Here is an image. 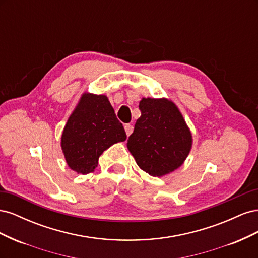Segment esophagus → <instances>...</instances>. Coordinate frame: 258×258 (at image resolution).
Here are the masks:
<instances>
[{
  "label": "esophagus",
  "instance_id": "1",
  "mask_svg": "<svg viewBox=\"0 0 258 258\" xmlns=\"http://www.w3.org/2000/svg\"><path fill=\"white\" fill-rule=\"evenodd\" d=\"M124 130H126V134L129 137L132 134V131H134V127H132L130 123H127V124H124Z\"/></svg>",
  "mask_w": 258,
  "mask_h": 258
}]
</instances>
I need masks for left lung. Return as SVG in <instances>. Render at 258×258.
I'll use <instances>...</instances> for the list:
<instances>
[{"instance_id":"8db88e82","label":"left lung","mask_w":258,"mask_h":258,"mask_svg":"<svg viewBox=\"0 0 258 258\" xmlns=\"http://www.w3.org/2000/svg\"><path fill=\"white\" fill-rule=\"evenodd\" d=\"M141 116L127 147L137 165L152 176H163L181 167L189 155L192 136L176 104L167 98H142Z\"/></svg>"}]
</instances>
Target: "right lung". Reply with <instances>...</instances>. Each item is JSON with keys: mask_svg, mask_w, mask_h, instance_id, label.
Masks as SVG:
<instances>
[{"mask_svg": "<svg viewBox=\"0 0 258 258\" xmlns=\"http://www.w3.org/2000/svg\"><path fill=\"white\" fill-rule=\"evenodd\" d=\"M126 139L107 97L84 92L63 128L61 148L70 169L88 174L105 150Z\"/></svg>", "mask_w": 258, "mask_h": 258, "instance_id": "right-lung-1", "label": "right lung"}]
</instances>
